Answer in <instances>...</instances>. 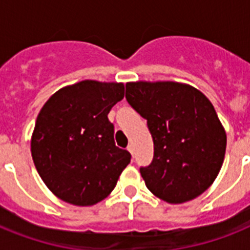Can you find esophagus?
Segmentation results:
<instances>
[{"label":"esophagus","mask_w":250,"mask_h":250,"mask_svg":"<svg viewBox=\"0 0 250 250\" xmlns=\"http://www.w3.org/2000/svg\"><path fill=\"white\" fill-rule=\"evenodd\" d=\"M127 150H128L129 153H131V154H135V148H133V145L132 144H128V146H127Z\"/></svg>","instance_id":"34e87169"}]
</instances>
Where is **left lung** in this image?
I'll list each match as a JSON object with an SVG mask.
<instances>
[{
  "label": "left lung",
  "mask_w": 250,
  "mask_h": 250,
  "mask_svg": "<svg viewBox=\"0 0 250 250\" xmlns=\"http://www.w3.org/2000/svg\"><path fill=\"white\" fill-rule=\"evenodd\" d=\"M125 98L148 122L154 157L141 176L154 196L183 204L202 194L221 171L227 136L213 104L188 84L132 82Z\"/></svg>",
  "instance_id": "8db88e82"
}]
</instances>
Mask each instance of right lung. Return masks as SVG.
Masks as SVG:
<instances>
[{"label":"right lung","instance_id":"obj_1","mask_svg":"<svg viewBox=\"0 0 250 250\" xmlns=\"http://www.w3.org/2000/svg\"><path fill=\"white\" fill-rule=\"evenodd\" d=\"M125 97L123 83L83 80L45 102L31 137V153L45 186L62 201L90 206L115 188L131 162L115 146L107 114Z\"/></svg>","mask_w":250,"mask_h":250}]
</instances>
